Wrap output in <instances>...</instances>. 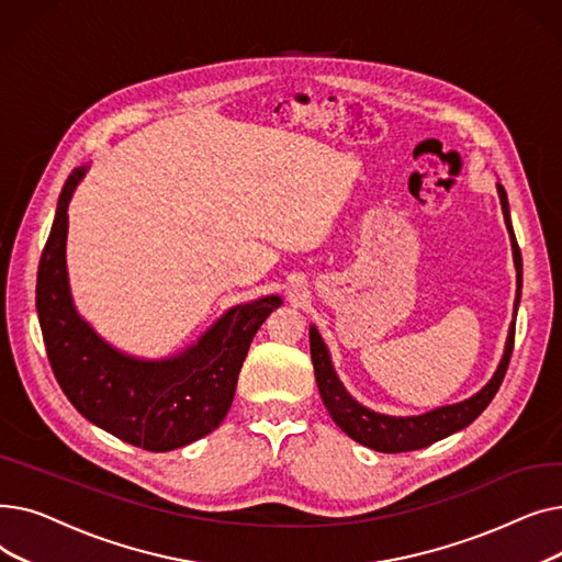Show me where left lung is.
<instances>
[{"instance_id": "left-lung-1", "label": "left lung", "mask_w": 562, "mask_h": 562, "mask_svg": "<svg viewBox=\"0 0 562 562\" xmlns=\"http://www.w3.org/2000/svg\"><path fill=\"white\" fill-rule=\"evenodd\" d=\"M496 189H498L501 210H504L506 227L510 232V241H513L515 269H517V299H515V312H517L519 296H521V252H519L513 223H510L506 189L501 184H496ZM513 348H515V321H513L510 333H508L504 360H501L494 378L476 396H471L469 401H462L456 405L437 407L422 417H387V415H378V412H371L369 407L360 405L344 390V385L333 369L326 344H323L316 328H310V350H312L316 385H318L323 403H326V407L330 412V417L350 439H356V441H360V445H364L373 451H380V453L417 451V449L430 447V445H435V441L445 439V437L462 430L464 426H469L492 403L494 394L498 392L501 382H504V378H506L508 364H510Z\"/></svg>"}]
</instances>
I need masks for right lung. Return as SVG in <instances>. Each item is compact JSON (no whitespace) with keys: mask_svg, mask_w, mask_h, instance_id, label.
<instances>
[{"mask_svg":"<svg viewBox=\"0 0 562 562\" xmlns=\"http://www.w3.org/2000/svg\"><path fill=\"white\" fill-rule=\"evenodd\" d=\"M86 168L58 195L38 263L36 310L49 367L79 415L145 451H172L210 435L225 419L250 341L280 296L232 307L182 356L145 362L102 341L77 314L66 271L68 202Z\"/></svg>","mask_w":562,"mask_h":562,"instance_id":"add662e5","label":"right lung"}]
</instances>
